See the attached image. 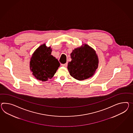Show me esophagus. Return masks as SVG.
I'll return each instance as SVG.
<instances>
[{
    "mask_svg": "<svg viewBox=\"0 0 133 133\" xmlns=\"http://www.w3.org/2000/svg\"><path fill=\"white\" fill-rule=\"evenodd\" d=\"M67 63H65V64H62L61 65H62V67H66L67 66Z\"/></svg>",
    "mask_w": 133,
    "mask_h": 133,
    "instance_id": "34e87169",
    "label": "esophagus"
}]
</instances>
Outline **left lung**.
Here are the masks:
<instances>
[{
    "instance_id": "1",
    "label": "left lung",
    "mask_w": 133,
    "mask_h": 133,
    "mask_svg": "<svg viewBox=\"0 0 133 133\" xmlns=\"http://www.w3.org/2000/svg\"><path fill=\"white\" fill-rule=\"evenodd\" d=\"M71 62L68 64V71L72 77L82 81L94 75L98 66V58L96 51L84 44L72 50Z\"/></svg>"
}]
</instances>
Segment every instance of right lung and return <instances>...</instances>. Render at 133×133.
I'll use <instances>...</instances> for the list:
<instances>
[{"mask_svg":"<svg viewBox=\"0 0 133 133\" xmlns=\"http://www.w3.org/2000/svg\"><path fill=\"white\" fill-rule=\"evenodd\" d=\"M52 51L51 46L43 44L32 53L30 69L37 80L45 82L51 79L59 67L58 60L51 55Z\"/></svg>","mask_w":133,"mask_h":133,"instance_id":"1","label":"right lung"}]
</instances>
